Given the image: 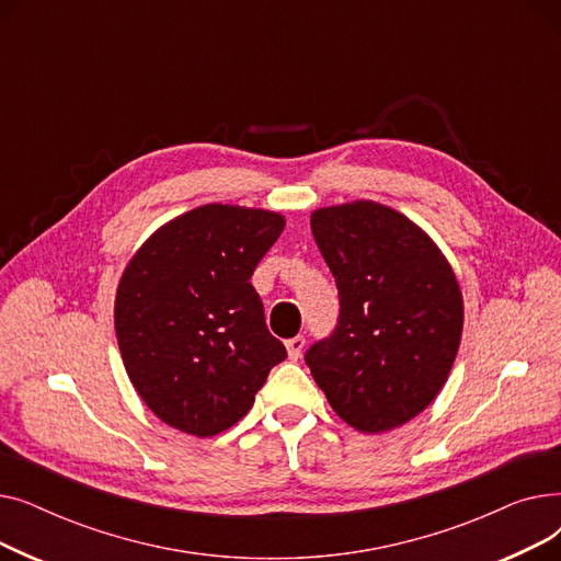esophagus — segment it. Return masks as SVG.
<instances>
[{
    "instance_id": "obj_1",
    "label": "esophagus",
    "mask_w": 561,
    "mask_h": 561,
    "mask_svg": "<svg viewBox=\"0 0 561 561\" xmlns=\"http://www.w3.org/2000/svg\"><path fill=\"white\" fill-rule=\"evenodd\" d=\"M286 350H288V357L293 362H298L302 357V350H305V336H293L286 341Z\"/></svg>"
}]
</instances>
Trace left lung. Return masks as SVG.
<instances>
[{
    "label": "left lung",
    "mask_w": 561,
    "mask_h": 561,
    "mask_svg": "<svg viewBox=\"0 0 561 561\" xmlns=\"http://www.w3.org/2000/svg\"><path fill=\"white\" fill-rule=\"evenodd\" d=\"M311 233L341 309L305 362L347 425L366 434L400 427L436 398L457 357L455 273L414 222L377 202L318 209Z\"/></svg>",
    "instance_id": "obj_1"
}]
</instances>
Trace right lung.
<instances>
[{
  "label": "right lung",
  "mask_w": 561,
  "mask_h": 561,
  "mask_svg": "<svg viewBox=\"0 0 561 561\" xmlns=\"http://www.w3.org/2000/svg\"><path fill=\"white\" fill-rule=\"evenodd\" d=\"M282 229L279 214L206 204L129 261L115 298L117 345L138 396L170 427L225 432L286 359L250 284Z\"/></svg>",
  "instance_id": "obj_1"
}]
</instances>
